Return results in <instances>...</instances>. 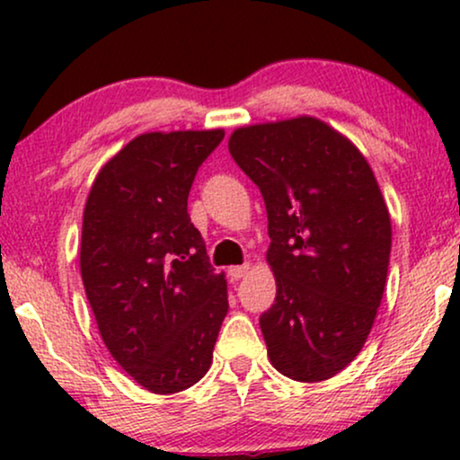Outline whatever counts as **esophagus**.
<instances>
[{
	"label": "esophagus",
	"mask_w": 460,
	"mask_h": 460,
	"mask_svg": "<svg viewBox=\"0 0 460 460\" xmlns=\"http://www.w3.org/2000/svg\"><path fill=\"white\" fill-rule=\"evenodd\" d=\"M248 270H251V266H248V263H242V266H231L229 268L231 281H240V279H244Z\"/></svg>",
	"instance_id": "obj_1"
}]
</instances>
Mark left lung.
<instances>
[{
    "label": "left lung",
    "instance_id": "obj_1",
    "mask_svg": "<svg viewBox=\"0 0 460 460\" xmlns=\"http://www.w3.org/2000/svg\"><path fill=\"white\" fill-rule=\"evenodd\" d=\"M229 153L261 190L277 298L260 326L283 376L318 383L361 352L387 281L392 220L346 136L314 116L240 128Z\"/></svg>",
    "mask_w": 460,
    "mask_h": 460
}]
</instances>
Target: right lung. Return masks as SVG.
Segmentation results:
<instances>
[{
	"instance_id": "1",
	"label": "right lung",
	"mask_w": 460,
	"mask_h": 460,
	"mask_svg": "<svg viewBox=\"0 0 460 460\" xmlns=\"http://www.w3.org/2000/svg\"><path fill=\"white\" fill-rule=\"evenodd\" d=\"M223 129L151 131L94 179L84 208L79 270L103 344L153 394L192 387L212 366L229 311L188 194Z\"/></svg>"
}]
</instances>
